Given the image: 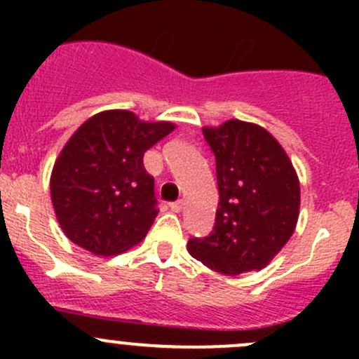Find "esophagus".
<instances>
[{
	"instance_id": "esophagus-1",
	"label": "esophagus",
	"mask_w": 359,
	"mask_h": 359,
	"mask_svg": "<svg viewBox=\"0 0 359 359\" xmlns=\"http://www.w3.org/2000/svg\"><path fill=\"white\" fill-rule=\"evenodd\" d=\"M170 210H172V212H175V213H179V212H182V208H184V203L182 201H175V203H170Z\"/></svg>"
}]
</instances>
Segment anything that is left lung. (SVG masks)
I'll return each mask as SVG.
<instances>
[{"label":"left lung","instance_id":"8db88e82","mask_svg":"<svg viewBox=\"0 0 359 359\" xmlns=\"http://www.w3.org/2000/svg\"><path fill=\"white\" fill-rule=\"evenodd\" d=\"M215 154L219 208L206 238L187 250L217 273L236 276L266 267L299 220L300 184L281 144L255 123L229 119L203 126Z\"/></svg>","mask_w":359,"mask_h":359}]
</instances>
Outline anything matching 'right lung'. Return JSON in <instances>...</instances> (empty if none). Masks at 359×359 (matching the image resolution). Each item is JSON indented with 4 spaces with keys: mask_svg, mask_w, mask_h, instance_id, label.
<instances>
[{
    "mask_svg": "<svg viewBox=\"0 0 359 359\" xmlns=\"http://www.w3.org/2000/svg\"><path fill=\"white\" fill-rule=\"evenodd\" d=\"M175 130L132 111L93 114L71 135L50 177L64 234L99 257L118 255L146 238L158 215L154 179L144 153Z\"/></svg>",
    "mask_w": 359,
    "mask_h": 359,
    "instance_id": "obj_1",
    "label": "right lung"
}]
</instances>
